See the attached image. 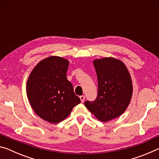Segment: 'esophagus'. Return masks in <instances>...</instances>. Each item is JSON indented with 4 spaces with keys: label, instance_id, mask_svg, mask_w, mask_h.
I'll return each mask as SVG.
<instances>
[{
    "label": "esophagus",
    "instance_id": "esophagus-1",
    "mask_svg": "<svg viewBox=\"0 0 159 159\" xmlns=\"http://www.w3.org/2000/svg\"><path fill=\"white\" fill-rule=\"evenodd\" d=\"M80 101H81V102H83L85 99V97L84 95H81V96H80Z\"/></svg>",
    "mask_w": 159,
    "mask_h": 159
}]
</instances>
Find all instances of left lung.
<instances>
[{
	"label": "left lung",
	"instance_id": "left-lung-1",
	"mask_svg": "<svg viewBox=\"0 0 159 159\" xmlns=\"http://www.w3.org/2000/svg\"><path fill=\"white\" fill-rule=\"evenodd\" d=\"M98 82L97 98L85 101V106L102 122L121 115L127 109L133 94L128 69L121 61L112 57L94 61Z\"/></svg>",
	"mask_w": 159,
	"mask_h": 159
}]
</instances>
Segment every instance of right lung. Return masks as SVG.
Returning <instances> with one entry per match:
<instances>
[{
    "instance_id": "obj_1",
    "label": "right lung",
    "mask_w": 159,
    "mask_h": 159,
    "mask_svg": "<svg viewBox=\"0 0 159 159\" xmlns=\"http://www.w3.org/2000/svg\"><path fill=\"white\" fill-rule=\"evenodd\" d=\"M68 66V60L51 56L34 67L26 83V94L34 111L51 123L62 121L80 103L66 79Z\"/></svg>"
}]
</instances>
